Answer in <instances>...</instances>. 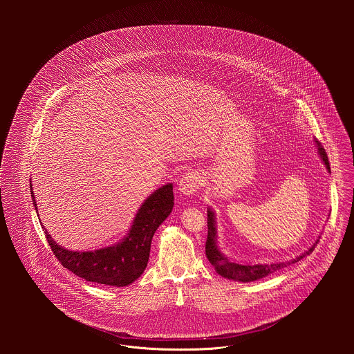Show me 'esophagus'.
Wrapping results in <instances>:
<instances>
[{
  "mask_svg": "<svg viewBox=\"0 0 354 354\" xmlns=\"http://www.w3.org/2000/svg\"><path fill=\"white\" fill-rule=\"evenodd\" d=\"M202 176L198 171H188L183 176V178L178 183V194L185 196H192L202 185Z\"/></svg>",
  "mask_w": 354,
  "mask_h": 354,
  "instance_id": "1",
  "label": "esophagus"
}]
</instances>
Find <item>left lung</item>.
I'll return each instance as SVG.
<instances>
[{
    "mask_svg": "<svg viewBox=\"0 0 354 354\" xmlns=\"http://www.w3.org/2000/svg\"><path fill=\"white\" fill-rule=\"evenodd\" d=\"M315 145L317 147V152H319V156H320L322 162L324 163L328 173H331L328 158H327V153L324 151V149L322 147V145L317 140H315ZM207 226H208V234H207V241H205V256H207L208 261L212 264V267L215 268V271L221 277L227 278V279H233V281H237V282H244V283L266 278L267 275L274 274L275 271L282 270L283 267H288L293 263H297L306 254L312 252L315 250V245L319 241V240H316L315 244L312 247H309L305 252L299 254L295 259L288 260V261H279V263H271V264H248V263H239V261L230 260L223 253L221 252V250L218 247V241H216L218 234H216L215 212L212 211L211 207L207 208Z\"/></svg>",
    "mask_w": 354,
    "mask_h": 354,
    "instance_id": "8db88e82",
    "label": "left lung"
}]
</instances>
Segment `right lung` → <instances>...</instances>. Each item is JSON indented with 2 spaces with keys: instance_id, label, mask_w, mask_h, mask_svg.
<instances>
[{
  "instance_id": "add662e5",
  "label": "right lung",
  "mask_w": 354,
  "mask_h": 354,
  "mask_svg": "<svg viewBox=\"0 0 354 354\" xmlns=\"http://www.w3.org/2000/svg\"><path fill=\"white\" fill-rule=\"evenodd\" d=\"M32 204L38 212L32 184L30 181ZM174 205L173 184L158 188L138 209L128 234L117 244L95 251H71L58 245L45 229L51 251L61 264L75 275L94 283L128 286L146 270L153 233L170 215Z\"/></svg>"
}]
</instances>
